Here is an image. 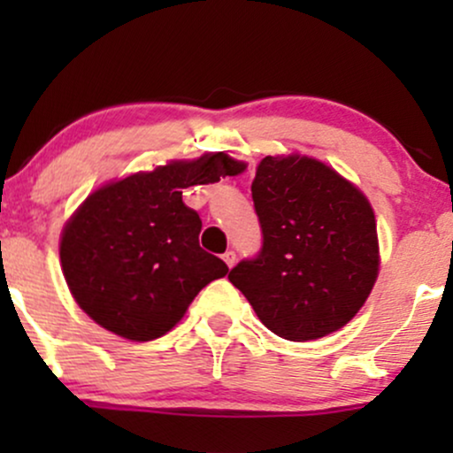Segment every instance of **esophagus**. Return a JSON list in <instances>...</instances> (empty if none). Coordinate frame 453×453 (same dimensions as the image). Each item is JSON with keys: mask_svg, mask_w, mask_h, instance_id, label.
Wrapping results in <instances>:
<instances>
[{"mask_svg": "<svg viewBox=\"0 0 453 453\" xmlns=\"http://www.w3.org/2000/svg\"><path fill=\"white\" fill-rule=\"evenodd\" d=\"M223 262L227 264V268H232L234 264H236V253H234V251H226V253H223Z\"/></svg>", "mask_w": 453, "mask_h": 453, "instance_id": "obj_1", "label": "esophagus"}]
</instances>
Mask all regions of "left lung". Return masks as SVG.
Instances as JSON below:
<instances>
[{
    "instance_id": "left-lung-1",
    "label": "left lung",
    "mask_w": 453,
    "mask_h": 453,
    "mask_svg": "<svg viewBox=\"0 0 453 453\" xmlns=\"http://www.w3.org/2000/svg\"><path fill=\"white\" fill-rule=\"evenodd\" d=\"M262 249L227 274L280 339L313 341L362 309L379 273L371 202L304 155L264 157L251 185Z\"/></svg>"
}]
</instances>
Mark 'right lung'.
<instances>
[{
  "mask_svg": "<svg viewBox=\"0 0 453 453\" xmlns=\"http://www.w3.org/2000/svg\"><path fill=\"white\" fill-rule=\"evenodd\" d=\"M247 164L226 153L170 161L100 187L61 234V268L72 296L91 317L129 341H153L179 324L223 259L200 247L202 219L183 189L236 176Z\"/></svg>",
  "mask_w": 453,
  "mask_h": 453,
  "instance_id": "add662e5",
  "label": "right lung"
}]
</instances>
